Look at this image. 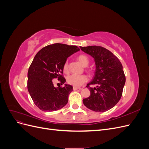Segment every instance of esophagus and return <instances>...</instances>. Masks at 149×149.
Returning <instances> with one entry per match:
<instances>
[{
    "mask_svg": "<svg viewBox=\"0 0 149 149\" xmlns=\"http://www.w3.org/2000/svg\"><path fill=\"white\" fill-rule=\"evenodd\" d=\"M79 89V88H78V87H76V86H73V90L74 91H76V90H77V89Z\"/></svg>",
    "mask_w": 149,
    "mask_h": 149,
    "instance_id": "1",
    "label": "esophagus"
}]
</instances>
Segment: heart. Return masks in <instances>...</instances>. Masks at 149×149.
Wrapping results in <instances>:
<instances>
[{
    "mask_svg": "<svg viewBox=\"0 0 149 149\" xmlns=\"http://www.w3.org/2000/svg\"><path fill=\"white\" fill-rule=\"evenodd\" d=\"M77 60L80 63V64L83 65V66H86L89 63V58L88 57L81 54V55H79L77 56ZM63 71L65 73H67L68 72V61H66L64 63L63 67ZM88 72L90 73H92L93 71L92 70H88ZM88 80V78L86 76L82 74V75H76V74H71L67 78V82L68 84L73 85L74 86L76 87H79L81 86L83 83L86 82Z\"/></svg>",
    "mask_w": 149,
    "mask_h": 149,
    "instance_id": "b5f03b06",
    "label": "heart"
}]
</instances>
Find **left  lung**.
<instances>
[{
    "mask_svg": "<svg viewBox=\"0 0 149 149\" xmlns=\"http://www.w3.org/2000/svg\"><path fill=\"white\" fill-rule=\"evenodd\" d=\"M81 49L94 58L96 71L93 79L86 87L91 94L83 99L84 106L96 112L111 109L123 94L125 76L120 61L107 49L101 46L80 47ZM91 85H96L91 88Z\"/></svg>",
    "mask_w": 149,
    "mask_h": 149,
    "instance_id": "1",
    "label": "left lung"
}]
</instances>
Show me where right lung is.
Returning a JSON list of instances; mask_svg holds the SVG:
<instances>
[{"instance_id":"1","label":"right lung","mask_w":149,"mask_h":149,"mask_svg":"<svg viewBox=\"0 0 149 149\" xmlns=\"http://www.w3.org/2000/svg\"><path fill=\"white\" fill-rule=\"evenodd\" d=\"M79 50L77 46L54 43L40 49L34 57L28 71L27 88L40 109L55 111L68 103L73 86L65 84L63 87L55 88L53 79L58 78L61 84H64V63L68 57Z\"/></svg>"}]
</instances>
